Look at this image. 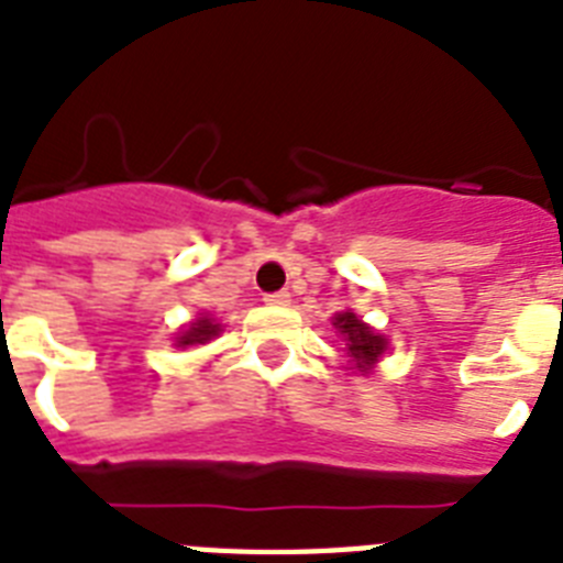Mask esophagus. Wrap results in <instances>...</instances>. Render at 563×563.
<instances>
[{"mask_svg": "<svg viewBox=\"0 0 563 563\" xmlns=\"http://www.w3.org/2000/svg\"><path fill=\"white\" fill-rule=\"evenodd\" d=\"M266 303L268 306H289L291 295L289 291H274V295H266Z\"/></svg>", "mask_w": 563, "mask_h": 563, "instance_id": "obj_1", "label": "esophagus"}]
</instances>
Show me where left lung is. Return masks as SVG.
<instances>
[{
	"label": "left lung",
	"mask_w": 563,
	"mask_h": 563,
	"mask_svg": "<svg viewBox=\"0 0 563 563\" xmlns=\"http://www.w3.org/2000/svg\"><path fill=\"white\" fill-rule=\"evenodd\" d=\"M332 325L343 334V340H346L349 363H352L357 372H363V375H369V372L375 369V363L380 361L386 354V349H389V340H386L384 334H377L372 325L363 323L352 309L334 314Z\"/></svg>",
	"instance_id": "left-lung-1"
}]
</instances>
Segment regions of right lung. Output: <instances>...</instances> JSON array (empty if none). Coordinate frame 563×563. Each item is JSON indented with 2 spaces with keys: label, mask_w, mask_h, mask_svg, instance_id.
Segmentation results:
<instances>
[{
  "label": "right lung",
  "mask_w": 563,
  "mask_h": 563,
  "mask_svg": "<svg viewBox=\"0 0 563 563\" xmlns=\"http://www.w3.org/2000/svg\"><path fill=\"white\" fill-rule=\"evenodd\" d=\"M220 332H223V325L217 323L214 318H209V314H202V318L188 323V329H183V332L177 334L174 346L186 349V346H194V343H209V340L217 338Z\"/></svg>",
  "instance_id": "1"
}]
</instances>
